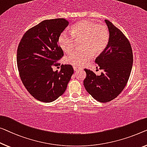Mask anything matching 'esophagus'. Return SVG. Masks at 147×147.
Here are the masks:
<instances>
[{
	"label": "esophagus",
	"instance_id": "34e87169",
	"mask_svg": "<svg viewBox=\"0 0 147 147\" xmlns=\"http://www.w3.org/2000/svg\"><path fill=\"white\" fill-rule=\"evenodd\" d=\"M73 69H74V71H78V70L81 69L80 68H79V67H73Z\"/></svg>",
	"mask_w": 147,
	"mask_h": 147
}]
</instances>
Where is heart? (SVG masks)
<instances>
[{
	"label": "heart",
	"mask_w": 147,
	"mask_h": 147,
	"mask_svg": "<svg viewBox=\"0 0 147 147\" xmlns=\"http://www.w3.org/2000/svg\"><path fill=\"white\" fill-rule=\"evenodd\" d=\"M71 34L63 32L59 37V44L65 53H70L75 46V40H80V48L68 55L65 61L74 67L86 64L94 55H100L106 49L109 43L108 28L88 20H81L74 24L71 29Z\"/></svg>",
	"instance_id": "heart-1"
}]
</instances>
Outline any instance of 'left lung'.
<instances>
[{
	"label": "left lung",
	"mask_w": 147,
	"mask_h": 147,
	"mask_svg": "<svg viewBox=\"0 0 147 147\" xmlns=\"http://www.w3.org/2000/svg\"><path fill=\"white\" fill-rule=\"evenodd\" d=\"M109 33L106 49L95 63L103 73L96 75L84 69L86 76L84 86L86 91L100 102H108L121 92L129 78L133 65V52L129 41L111 22L105 20Z\"/></svg>",
	"instance_id": "obj_1"
}]
</instances>
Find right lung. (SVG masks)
Instances as JSON below:
<instances>
[{
    "label": "right lung",
    "instance_id": "1",
    "mask_svg": "<svg viewBox=\"0 0 147 147\" xmlns=\"http://www.w3.org/2000/svg\"><path fill=\"white\" fill-rule=\"evenodd\" d=\"M69 24L64 18L45 20L28 30L20 42L17 51L20 76L27 90L39 101L57 99L66 90L74 73L70 65H61L59 72L52 68L63 56L58 39Z\"/></svg>",
    "mask_w": 147,
    "mask_h": 147
}]
</instances>
